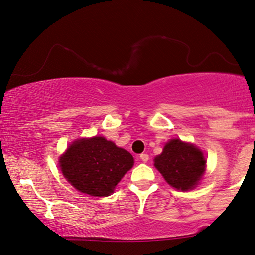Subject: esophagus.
I'll return each mask as SVG.
<instances>
[{"label":"esophagus","instance_id":"1","mask_svg":"<svg viewBox=\"0 0 255 255\" xmlns=\"http://www.w3.org/2000/svg\"><path fill=\"white\" fill-rule=\"evenodd\" d=\"M139 158H141L143 163H146L149 160V156L146 153H142V155H139Z\"/></svg>","mask_w":255,"mask_h":255}]
</instances>
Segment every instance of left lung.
<instances>
[{"instance_id": "8db88e82", "label": "left lung", "mask_w": 255, "mask_h": 255, "mask_svg": "<svg viewBox=\"0 0 255 255\" xmlns=\"http://www.w3.org/2000/svg\"><path fill=\"white\" fill-rule=\"evenodd\" d=\"M155 166L172 187L187 191L198 185L206 159L196 146L180 139H171L155 158Z\"/></svg>"}]
</instances>
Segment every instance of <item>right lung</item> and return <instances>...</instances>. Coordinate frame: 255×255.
Here are the masks:
<instances>
[{
  "mask_svg": "<svg viewBox=\"0 0 255 255\" xmlns=\"http://www.w3.org/2000/svg\"><path fill=\"white\" fill-rule=\"evenodd\" d=\"M132 164L130 153L104 137L74 142L60 159L67 180L91 196H109Z\"/></svg>",
  "mask_w": 255,
  "mask_h": 255,
  "instance_id": "1",
  "label": "right lung"
}]
</instances>
